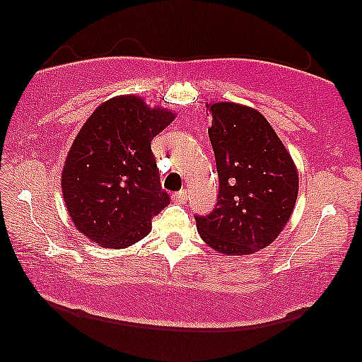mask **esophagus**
<instances>
[{
	"instance_id": "esophagus-1",
	"label": "esophagus",
	"mask_w": 362,
	"mask_h": 362,
	"mask_svg": "<svg viewBox=\"0 0 362 362\" xmlns=\"http://www.w3.org/2000/svg\"><path fill=\"white\" fill-rule=\"evenodd\" d=\"M171 197H173V201L177 202V204H185V202L187 201V191L181 189V191L175 192V194H173Z\"/></svg>"
}]
</instances>
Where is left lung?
<instances>
[{
    "instance_id": "8db88e82",
    "label": "left lung",
    "mask_w": 362,
    "mask_h": 362,
    "mask_svg": "<svg viewBox=\"0 0 362 362\" xmlns=\"http://www.w3.org/2000/svg\"><path fill=\"white\" fill-rule=\"evenodd\" d=\"M219 194L207 216H194L207 245L245 255L272 244L288 222L298 196V173L265 117L232 102L209 105Z\"/></svg>"
}]
</instances>
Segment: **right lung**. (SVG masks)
<instances>
[{
  "mask_svg": "<svg viewBox=\"0 0 362 362\" xmlns=\"http://www.w3.org/2000/svg\"><path fill=\"white\" fill-rule=\"evenodd\" d=\"M175 113L135 95L102 103L83 123L62 171V194L78 230L102 247L141 240L151 217L170 204L151 141Z\"/></svg>",
  "mask_w": 362,
  "mask_h": 362,
  "instance_id": "obj_1",
  "label": "right lung"
}]
</instances>
